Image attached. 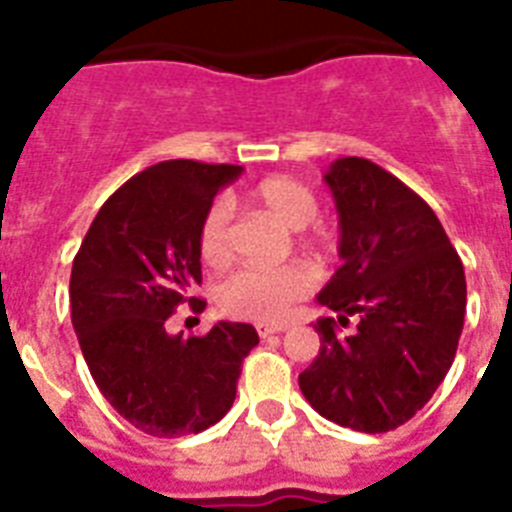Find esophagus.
I'll return each mask as SVG.
<instances>
[{"instance_id": "esophagus-1", "label": "esophagus", "mask_w": 512, "mask_h": 512, "mask_svg": "<svg viewBox=\"0 0 512 512\" xmlns=\"http://www.w3.org/2000/svg\"><path fill=\"white\" fill-rule=\"evenodd\" d=\"M255 329L260 337H271V335H279V332H284V329H287V324H284V321H260V324H255Z\"/></svg>"}]
</instances>
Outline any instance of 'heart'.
Segmentation results:
<instances>
[{
    "instance_id": "heart-1",
    "label": "heart",
    "mask_w": 512,
    "mask_h": 512,
    "mask_svg": "<svg viewBox=\"0 0 512 512\" xmlns=\"http://www.w3.org/2000/svg\"><path fill=\"white\" fill-rule=\"evenodd\" d=\"M249 201L292 231H303L319 215L311 188L292 177H268L249 191ZM199 255L207 265H223L231 257V207L215 201L199 228ZM313 273L305 265L241 268L220 284L217 303L233 319L273 321L311 292Z\"/></svg>"
}]
</instances>
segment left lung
Listing matches in <instances>:
<instances>
[{
    "instance_id": "8db88e82",
    "label": "left lung",
    "mask_w": 512,
    "mask_h": 512,
    "mask_svg": "<svg viewBox=\"0 0 512 512\" xmlns=\"http://www.w3.org/2000/svg\"><path fill=\"white\" fill-rule=\"evenodd\" d=\"M340 217L342 265L319 292V356L300 374L308 404L361 433L412 420L444 382L465 324V271L444 225L398 177L345 156L324 175ZM359 319L348 338L336 324Z\"/></svg>"
}]
</instances>
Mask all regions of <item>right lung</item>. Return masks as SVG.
Masks as SVG:
<instances>
[{
	"label": "right lung",
	"mask_w": 512,
	"mask_h": 512,
	"mask_svg": "<svg viewBox=\"0 0 512 512\" xmlns=\"http://www.w3.org/2000/svg\"><path fill=\"white\" fill-rule=\"evenodd\" d=\"M233 164L172 159L100 207L71 268V321L90 374L124 420L154 438L201 433L228 414L252 324L217 321L204 337L167 332L180 303L204 311L199 228Z\"/></svg>",
	"instance_id": "obj_1"
}]
</instances>
